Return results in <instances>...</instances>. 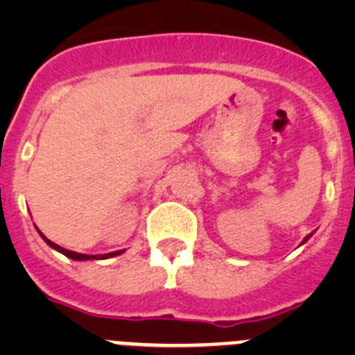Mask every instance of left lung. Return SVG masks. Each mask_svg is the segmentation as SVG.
I'll list each match as a JSON object with an SVG mask.
<instances>
[{
  "label": "left lung",
  "mask_w": 355,
  "mask_h": 355,
  "mask_svg": "<svg viewBox=\"0 0 355 355\" xmlns=\"http://www.w3.org/2000/svg\"><path fill=\"white\" fill-rule=\"evenodd\" d=\"M311 234H313V233H311ZM311 234H307V236H306V238H304V241H302V243H306V241H307V240H309V238H311Z\"/></svg>",
  "instance_id": "8db88e82"
}]
</instances>
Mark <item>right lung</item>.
<instances>
[{
    "instance_id": "obj_1",
    "label": "right lung",
    "mask_w": 355,
    "mask_h": 355,
    "mask_svg": "<svg viewBox=\"0 0 355 355\" xmlns=\"http://www.w3.org/2000/svg\"><path fill=\"white\" fill-rule=\"evenodd\" d=\"M37 231H39V229H37ZM39 234H40V236H42V240L46 241V243H48L49 247H51V249L58 250V252H62V254H64V256H67V258L74 259V261H87V259H108V258H114V256H119V254H122V252H124V250H115V252L101 254V256H89V254H80V252H74V250H67V249H64V247L56 245L55 241L48 240V238L44 236L42 233H40V231H39Z\"/></svg>"
}]
</instances>
